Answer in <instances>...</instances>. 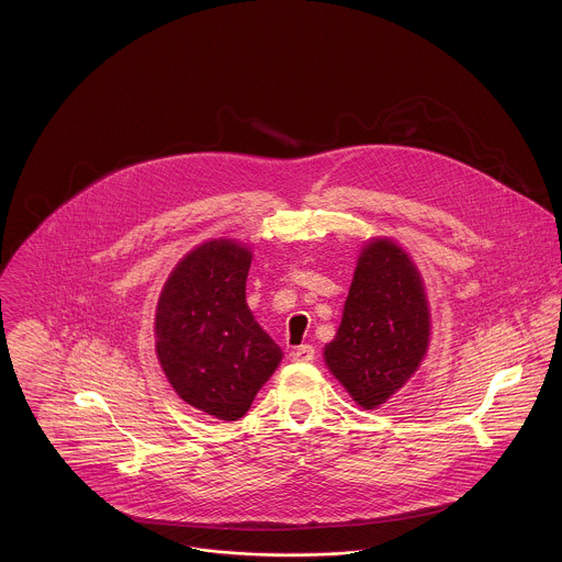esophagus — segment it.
I'll list each match as a JSON object with an SVG mask.
<instances>
[{
    "label": "esophagus",
    "mask_w": 562,
    "mask_h": 562,
    "mask_svg": "<svg viewBox=\"0 0 562 562\" xmlns=\"http://www.w3.org/2000/svg\"><path fill=\"white\" fill-rule=\"evenodd\" d=\"M295 362H312L314 360V347L312 345H300L293 349Z\"/></svg>",
    "instance_id": "obj_1"
}]
</instances>
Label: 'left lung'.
<instances>
[{"label":"left lung","instance_id":"8db88e82","mask_svg":"<svg viewBox=\"0 0 562 562\" xmlns=\"http://www.w3.org/2000/svg\"><path fill=\"white\" fill-rule=\"evenodd\" d=\"M431 340L423 276L412 256L387 237L360 251L342 321L323 358L349 396L376 409L418 371Z\"/></svg>","mask_w":562,"mask_h":562}]
</instances>
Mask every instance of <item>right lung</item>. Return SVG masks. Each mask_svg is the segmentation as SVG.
Segmentation results:
<instances>
[{
    "instance_id": "right-lung-1",
    "label": "right lung",
    "mask_w": 562,
    "mask_h": 562,
    "mask_svg": "<svg viewBox=\"0 0 562 562\" xmlns=\"http://www.w3.org/2000/svg\"><path fill=\"white\" fill-rule=\"evenodd\" d=\"M250 248L211 239L168 276L155 312V351L175 392L206 416L239 420L282 362L246 302Z\"/></svg>"
}]
</instances>
